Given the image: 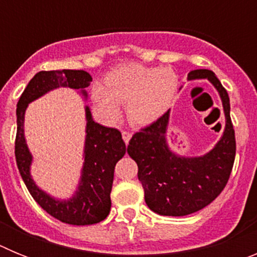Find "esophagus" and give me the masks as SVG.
Returning <instances> with one entry per match:
<instances>
[{
	"label": "esophagus",
	"mask_w": 257,
	"mask_h": 257,
	"mask_svg": "<svg viewBox=\"0 0 257 257\" xmlns=\"http://www.w3.org/2000/svg\"><path fill=\"white\" fill-rule=\"evenodd\" d=\"M122 138H123V140H124V143H128L130 142V139H131V134L128 133V131H122Z\"/></svg>",
	"instance_id": "esophagus-1"
}]
</instances>
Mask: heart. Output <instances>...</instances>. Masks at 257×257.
<instances>
[{"mask_svg":"<svg viewBox=\"0 0 257 257\" xmlns=\"http://www.w3.org/2000/svg\"><path fill=\"white\" fill-rule=\"evenodd\" d=\"M104 83H95L91 97L106 122H114L126 104V117L134 126H147L162 117L171 105L179 87L172 68H152L126 63L113 68Z\"/></svg>","mask_w":257,"mask_h":257,"instance_id":"obj_1","label":"heart"}]
</instances>
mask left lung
<instances>
[{"label":"left lung","mask_w":257,"mask_h":257,"mask_svg":"<svg viewBox=\"0 0 257 257\" xmlns=\"http://www.w3.org/2000/svg\"><path fill=\"white\" fill-rule=\"evenodd\" d=\"M207 78L219 91L225 113V130L215 148L202 157L176 156L166 142L170 110L135 133L127 153L138 165L145 203L163 216H185L205 208L225 188L235 158V135L228 92L212 70L196 69L188 79Z\"/></svg>","instance_id":"left-lung-1"}]
</instances>
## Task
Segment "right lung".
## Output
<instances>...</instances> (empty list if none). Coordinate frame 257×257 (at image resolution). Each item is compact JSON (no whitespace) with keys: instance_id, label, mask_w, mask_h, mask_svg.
Wrapping results in <instances>:
<instances>
[{"instance_id":"obj_1","label":"right lung","mask_w":257,"mask_h":257,"mask_svg":"<svg viewBox=\"0 0 257 257\" xmlns=\"http://www.w3.org/2000/svg\"><path fill=\"white\" fill-rule=\"evenodd\" d=\"M92 77L85 70H41L29 81L17 108L15 158L22 179L31 196L47 213L70 225H91L105 219L110 211L114 166L126 153V144L117 128L101 126L92 119L86 106L85 163L79 187L69 201H56L36 187L29 174L32 156L24 139V113L31 101L56 87H70L86 94Z\"/></svg>"}]
</instances>
